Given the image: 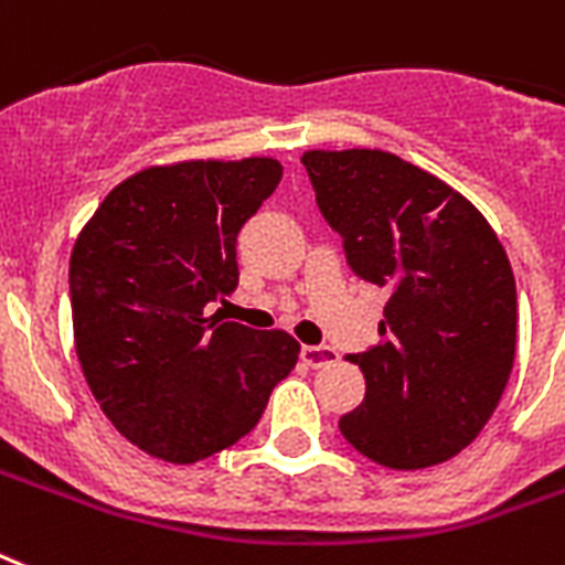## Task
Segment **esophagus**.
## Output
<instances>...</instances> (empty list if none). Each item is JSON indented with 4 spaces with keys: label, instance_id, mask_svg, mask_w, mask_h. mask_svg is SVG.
Returning a JSON list of instances; mask_svg holds the SVG:
<instances>
[{
    "label": "esophagus",
    "instance_id": "34e87169",
    "mask_svg": "<svg viewBox=\"0 0 565 565\" xmlns=\"http://www.w3.org/2000/svg\"><path fill=\"white\" fill-rule=\"evenodd\" d=\"M300 359H303V364H309V367L318 370V367H329V364H335L338 353L327 344L303 347V350H300Z\"/></svg>",
    "mask_w": 565,
    "mask_h": 565
}]
</instances>
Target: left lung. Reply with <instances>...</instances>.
<instances>
[{
  "instance_id": "1",
  "label": "left lung",
  "mask_w": 565,
  "mask_h": 565,
  "mask_svg": "<svg viewBox=\"0 0 565 565\" xmlns=\"http://www.w3.org/2000/svg\"><path fill=\"white\" fill-rule=\"evenodd\" d=\"M315 201L355 277L385 288L379 344L347 359L367 382L338 419L347 444L391 469H426L487 426L516 353V282L467 198L387 151H306Z\"/></svg>"
}]
</instances>
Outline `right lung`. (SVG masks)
<instances>
[{"label":"right lung","instance_id":"obj_1","mask_svg":"<svg viewBox=\"0 0 565 565\" xmlns=\"http://www.w3.org/2000/svg\"><path fill=\"white\" fill-rule=\"evenodd\" d=\"M270 157L151 166L121 180L70 259L75 353L96 403L142 452L195 463L259 423L300 344L204 309L238 286L236 236L274 195Z\"/></svg>","mask_w":565,"mask_h":565}]
</instances>
